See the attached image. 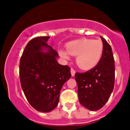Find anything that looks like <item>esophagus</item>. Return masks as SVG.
Returning a JSON list of instances; mask_svg holds the SVG:
<instances>
[{
    "label": "esophagus",
    "mask_w": 130,
    "mask_h": 130,
    "mask_svg": "<svg viewBox=\"0 0 130 130\" xmlns=\"http://www.w3.org/2000/svg\"><path fill=\"white\" fill-rule=\"evenodd\" d=\"M75 71L74 69L73 68H71V74H72V76L73 77L75 75Z\"/></svg>",
    "instance_id": "34e87169"
}]
</instances>
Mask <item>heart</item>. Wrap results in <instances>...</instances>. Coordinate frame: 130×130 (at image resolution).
<instances>
[{
	"label": "heart",
	"instance_id": "b5f03b06",
	"mask_svg": "<svg viewBox=\"0 0 130 130\" xmlns=\"http://www.w3.org/2000/svg\"><path fill=\"white\" fill-rule=\"evenodd\" d=\"M66 50L60 49L58 53L62 58L68 59L69 54L76 57V64L82 70L95 67L102 58L104 52L103 43L100 40L84 38L70 42Z\"/></svg>",
	"mask_w": 130,
	"mask_h": 130
}]
</instances>
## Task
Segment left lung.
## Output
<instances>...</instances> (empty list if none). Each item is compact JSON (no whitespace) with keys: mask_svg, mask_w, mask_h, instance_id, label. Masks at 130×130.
Wrapping results in <instances>:
<instances>
[{"mask_svg":"<svg viewBox=\"0 0 130 130\" xmlns=\"http://www.w3.org/2000/svg\"><path fill=\"white\" fill-rule=\"evenodd\" d=\"M104 52L99 63L85 73H75L80 104L90 111H97L109 98L115 85V60L112 49L100 36Z\"/></svg>","mask_w":130,"mask_h":130,"instance_id":"8db88e82","label":"left lung"}]
</instances>
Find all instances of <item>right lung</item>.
<instances>
[{
    "label": "right lung",
    "mask_w": 130,
    "mask_h": 130,
    "mask_svg": "<svg viewBox=\"0 0 130 130\" xmlns=\"http://www.w3.org/2000/svg\"><path fill=\"white\" fill-rule=\"evenodd\" d=\"M49 38L32 39L19 64L21 85L26 99L36 110L43 112L57 106L63 85L71 77L70 68L58 64V54L47 43Z\"/></svg>",
    "instance_id": "add662e5"
}]
</instances>
